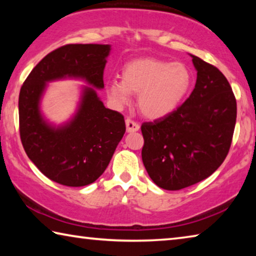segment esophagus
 I'll use <instances>...</instances> for the list:
<instances>
[{
  "mask_svg": "<svg viewBox=\"0 0 256 256\" xmlns=\"http://www.w3.org/2000/svg\"><path fill=\"white\" fill-rule=\"evenodd\" d=\"M125 124H126V131L128 133H133V132H138L140 130V125L138 123L134 122L132 120H125Z\"/></svg>",
  "mask_w": 256,
  "mask_h": 256,
  "instance_id": "esophagus-1",
  "label": "esophagus"
}]
</instances>
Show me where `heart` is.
Returning <instances> with one entry per match:
<instances>
[{
    "label": "heart",
    "mask_w": 256,
    "mask_h": 256,
    "mask_svg": "<svg viewBox=\"0 0 256 256\" xmlns=\"http://www.w3.org/2000/svg\"><path fill=\"white\" fill-rule=\"evenodd\" d=\"M190 84L192 74L183 63L140 58L125 63L120 80H108L105 92L118 108L130 104L132 94H138V107L142 115L158 120L180 106Z\"/></svg>",
    "instance_id": "b5f03b06"
}]
</instances>
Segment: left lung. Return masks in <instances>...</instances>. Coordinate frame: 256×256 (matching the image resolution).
<instances>
[{
	"label": "left lung",
	"mask_w": 256,
	"mask_h": 256,
	"mask_svg": "<svg viewBox=\"0 0 256 256\" xmlns=\"http://www.w3.org/2000/svg\"><path fill=\"white\" fill-rule=\"evenodd\" d=\"M190 58L196 70L190 96L177 110L141 126L142 162L154 183L168 190L214 174L226 158L236 124V99L226 78L198 56Z\"/></svg>",
	"instance_id": "left-lung-1"
}]
</instances>
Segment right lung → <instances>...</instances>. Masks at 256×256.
<instances>
[{"instance_id":"1","label":"right lung","mask_w":256,"mask_h":256,"mask_svg":"<svg viewBox=\"0 0 256 256\" xmlns=\"http://www.w3.org/2000/svg\"><path fill=\"white\" fill-rule=\"evenodd\" d=\"M110 45L71 44L46 55L30 72L19 94L20 138L26 154L56 183L79 188L94 183L110 164L125 133L123 115L104 106V68ZM84 80L77 110L55 124L41 110L48 84Z\"/></svg>"}]
</instances>
